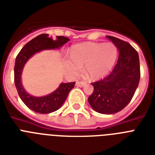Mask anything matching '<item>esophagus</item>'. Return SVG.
Here are the masks:
<instances>
[{"label": "esophagus", "instance_id": "1", "mask_svg": "<svg viewBox=\"0 0 155 155\" xmlns=\"http://www.w3.org/2000/svg\"><path fill=\"white\" fill-rule=\"evenodd\" d=\"M85 85H86V83L85 81H78L76 82V85L78 87H83L85 86Z\"/></svg>", "mask_w": 155, "mask_h": 155}]
</instances>
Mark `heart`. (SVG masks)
<instances>
[{"instance_id": "heart-1", "label": "heart", "mask_w": 155, "mask_h": 155, "mask_svg": "<svg viewBox=\"0 0 155 155\" xmlns=\"http://www.w3.org/2000/svg\"><path fill=\"white\" fill-rule=\"evenodd\" d=\"M118 57V48L112 43H86L77 44L70 52V59L64 61L69 75L78 76L82 71L90 79L97 80L109 74Z\"/></svg>"}]
</instances>
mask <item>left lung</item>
<instances>
[{
    "mask_svg": "<svg viewBox=\"0 0 155 155\" xmlns=\"http://www.w3.org/2000/svg\"><path fill=\"white\" fill-rule=\"evenodd\" d=\"M119 50L118 61L109 75L92 83L88 98L96 112L113 114L124 108L132 99L140 79L139 54L127 42L107 35Z\"/></svg>",
    "mask_w": 155,
    "mask_h": 155,
    "instance_id": "1",
    "label": "left lung"
}]
</instances>
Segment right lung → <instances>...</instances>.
Segmentation results:
<instances>
[{
	"instance_id": "add662e5",
	"label": "right lung",
	"mask_w": 155,
	"mask_h": 155,
	"mask_svg": "<svg viewBox=\"0 0 155 155\" xmlns=\"http://www.w3.org/2000/svg\"><path fill=\"white\" fill-rule=\"evenodd\" d=\"M70 39L65 36H57L55 40L48 37V34H41L34 38L23 47L16 56L14 66V81L20 99L27 107L38 113H51L62 105L69 93L74 87L75 82L62 83L60 86L49 95L36 97L29 95L21 84V73L24 64L34 54L47 49L59 48L66 43Z\"/></svg>"
}]
</instances>
